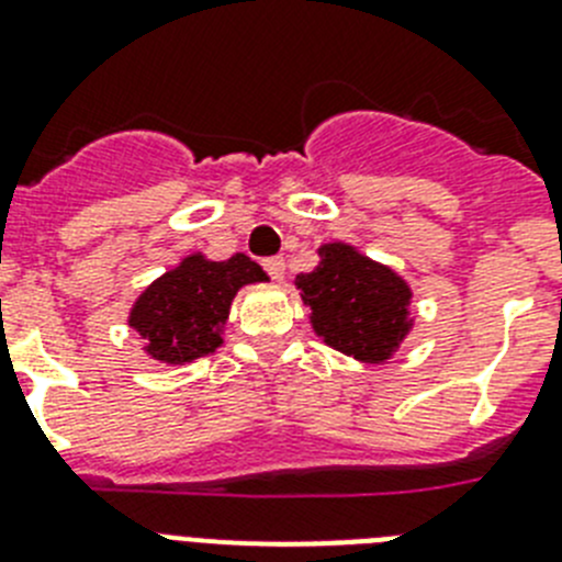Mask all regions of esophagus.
Segmentation results:
<instances>
[{
  "label": "esophagus",
  "instance_id": "34e87169",
  "mask_svg": "<svg viewBox=\"0 0 562 562\" xmlns=\"http://www.w3.org/2000/svg\"><path fill=\"white\" fill-rule=\"evenodd\" d=\"M265 270L270 272V278H272V281H281V278H284V270H286L284 258H281V256H276V258H267V261H265Z\"/></svg>",
  "mask_w": 562,
  "mask_h": 562
}]
</instances>
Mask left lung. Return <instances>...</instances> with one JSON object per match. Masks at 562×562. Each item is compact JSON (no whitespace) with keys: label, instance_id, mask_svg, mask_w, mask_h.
Returning <instances> with one entry per match:
<instances>
[{"label":"left lung","instance_id":"left-lung-1","mask_svg":"<svg viewBox=\"0 0 562 562\" xmlns=\"http://www.w3.org/2000/svg\"><path fill=\"white\" fill-rule=\"evenodd\" d=\"M317 258L315 270L295 278L312 331L357 362H389L416 324L408 281L349 241L321 245Z\"/></svg>","mask_w":562,"mask_h":562}]
</instances>
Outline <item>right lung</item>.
I'll use <instances>...</instances> for the list:
<instances>
[{
	"label": "right lung",
	"instance_id": "1",
	"mask_svg": "<svg viewBox=\"0 0 562 562\" xmlns=\"http://www.w3.org/2000/svg\"><path fill=\"white\" fill-rule=\"evenodd\" d=\"M265 281H270L267 272L245 252L225 261L188 252L137 295L128 326L140 335L143 351L154 362L186 366L220 349L236 292Z\"/></svg>",
	"mask_w": 562,
	"mask_h": 562
}]
</instances>
